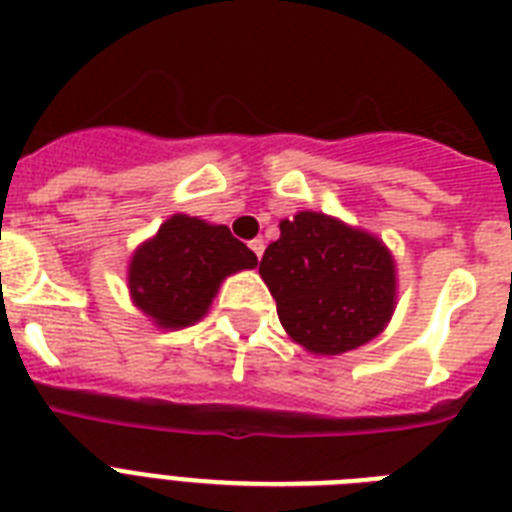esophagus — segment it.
<instances>
[{
	"label": "esophagus",
	"mask_w": 512,
	"mask_h": 512,
	"mask_svg": "<svg viewBox=\"0 0 512 512\" xmlns=\"http://www.w3.org/2000/svg\"><path fill=\"white\" fill-rule=\"evenodd\" d=\"M249 249H252V252L257 255V260H260V257H263V252H265V242H263V239H252V242H249Z\"/></svg>",
	"instance_id": "esophagus-1"
}]
</instances>
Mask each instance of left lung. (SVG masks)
Here are the masks:
<instances>
[{"mask_svg":"<svg viewBox=\"0 0 512 512\" xmlns=\"http://www.w3.org/2000/svg\"><path fill=\"white\" fill-rule=\"evenodd\" d=\"M260 276L278 321L310 355L331 357L376 339L397 307V263L381 239L334 215L299 210L278 223Z\"/></svg>","mask_w":512,"mask_h":512,"instance_id":"obj_1","label":"left lung"}]
</instances>
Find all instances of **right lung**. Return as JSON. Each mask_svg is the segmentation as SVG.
<instances>
[{
	"instance_id": "right-lung-1",
	"label": "right lung",
	"mask_w": 512,
	"mask_h": 512,
	"mask_svg": "<svg viewBox=\"0 0 512 512\" xmlns=\"http://www.w3.org/2000/svg\"><path fill=\"white\" fill-rule=\"evenodd\" d=\"M255 265V252L234 239L228 226L176 213L134 249L128 294L152 326L178 331L205 318L228 276Z\"/></svg>"
}]
</instances>
